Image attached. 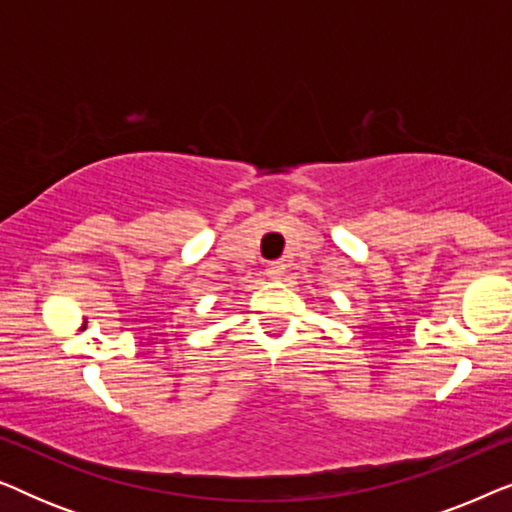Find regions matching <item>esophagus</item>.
<instances>
[{"label":"esophagus","mask_w":512,"mask_h":512,"mask_svg":"<svg viewBox=\"0 0 512 512\" xmlns=\"http://www.w3.org/2000/svg\"><path fill=\"white\" fill-rule=\"evenodd\" d=\"M265 275H268L270 279H279L284 275V263L282 261H270L268 265H265Z\"/></svg>","instance_id":"obj_1"}]
</instances>
